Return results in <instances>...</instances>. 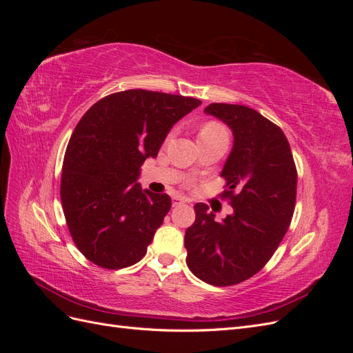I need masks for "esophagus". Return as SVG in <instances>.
Instances as JSON below:
<instances>
[{"label": "esophagus", "instance_id": "34e87169", "mask_svg": "<svg viewBox=\"0 0 353 353\" xmlns=\"http://www.w3.org/2000/svg\"><path fill=\"white\" fill-rule=\"evenodd\" d=\"M183 203H185V199L179 197V196H174L172 197V205L174 206H179V205H183Z\"/></svg>", "mask_w": 353, "mask_h": 353}]
</instances>
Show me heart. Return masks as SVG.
Returning a JSON list of instances; mask_svg holds the SVG:
<instances>
[{
  "label": "heart",
  "mask_w": 353,
  "mask_h": 353,
  "mask_svg": "<svg viewBox=\"0 0 353 353\" xmlns=\"http://www.w3.org/2000/svg\"><path fill=\"white\" fill-rule=\"evenodd\" d=\"M218 138H222V140H228V132L221 123L209 121L200 128L199 141H201V140H218Z\"/></svg>",
  "instance_id": "heart-1"
}]
</instances>
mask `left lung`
Instances as JSON below:
<instances>
[{
    "mask_svg": "<svg viewBox=\"0 0 353 353\" xmlns=\"http://www.w3.org/2000/svg\"><path fill=\"white\" fill-rule=\"evenodd\" d=\"M206 113L219 117L234 134L222 169V199L232 215L218 222L205 203L185 231L187 265L197 279L225 287L258 274L272 258L290 225L297 170L284 132L265 116L240 104L212 103Z\"/></svg>",
    "mask_w": 353,
    "mask_h": 353,
    "instance_id": "1",
    "label": "left lung"
}]
</instances>
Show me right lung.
<instances>
[{"instance_id": "add662e5", "label": "right lung", "mask_w": 353, "mask_h": 353, "mask_svg": "<svg viewBox=\"0 0 353 353\" xmlns=\"http://www.w3.org/2000/svg\"><path fill=\"white\" fill-rule=\"evenodd\" d=\"M201 101L126 90L88 109L70 137L61 168V206L79 252L105 270L141 261L172 201L135 179L170 128Z\"/></svg>"}]
</instances>
